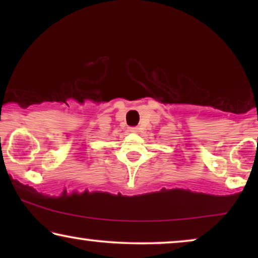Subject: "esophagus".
Wrapping results in <instances>:
<instances>
[{
    "label": "esophagus",
    "mask_w": 258,
    "mask_h": 258,
    "mask_svg": "<svg viewBox=\"0 0 258 258\" xmlns=\"http://www.w3.org/2000/svg\"><path fill=\"white\" fill-rule=\"evenodd\" d=\"M129 132L133 133V134H136L137 133V128H135V126H133V128H129Z\"/></svg>",
    "instance_id": "obj_1"
}]
</instances>
